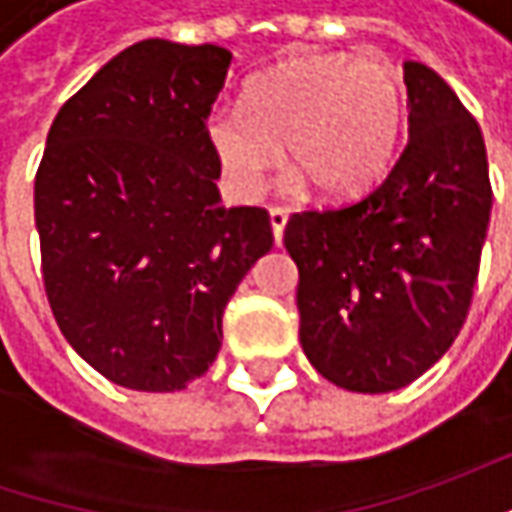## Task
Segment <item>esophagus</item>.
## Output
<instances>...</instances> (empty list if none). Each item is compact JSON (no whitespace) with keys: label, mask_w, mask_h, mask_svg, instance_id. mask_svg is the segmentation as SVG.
Wrapping results in <instances>:
<instances>
[{"label":"esophagus","mask_w":512,"mask_h":512,"mask_svg":"<svg viewBox=\"0 0 512 512\" xmlns=\"http://www.w3.org/2000/svg\"><path fill=\"white\" fill-rule=\"evenodd\" d=\"M287 225V210L285 207H270V227H273V239L276 245H282V236H285Z\"/></svg>","instance_id":"34e87169"}]
</instances>
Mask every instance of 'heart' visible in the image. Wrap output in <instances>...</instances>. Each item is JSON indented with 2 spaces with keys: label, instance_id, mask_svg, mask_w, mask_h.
Returning a JSON list of instances; mask_svg holds the SVG:
<instances>
[{
  "label": "heart",
  "instance_id": "obj_1",
  "mask_svg": "<svg viewBox=\"0 0 512 512\" xmlns=\"http://www.w3.org/2000/svg\"><path fill=\"white\" fill-rule=\"evenodd\" d=\"M407 122L402 70L384 56L313 53L253 76L242 110H213L205 136L227 190L256 199L282 159L322 199H350L390 170Z\"/></svg>",
  "mask_w": 512,
  "mask_h": 512
}]
</instances>
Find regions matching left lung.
Here are the masks:
<instances>
[{
    "instance_id": "obj_1",
    "label": "left lung",
    "mask_w": 512,
    "mask_h": 512,
    "mask_svg": "<svg viewBox=\"0 0 512 512\" xmlns=\"http://www.w3.org/2000/svg\"><path fill=\"white\" fill-rule=\"evenodd\" d=\"M407 145L359 202L287 219L299 342L327 382L390 393L459 336L482 262L493 187L482 128L453 88L404 62Z\"/></svg>"
}]
</instances>
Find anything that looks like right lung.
Listing matches in <instances>:
<instances>
[{
    "label": "right lung",
    "mask_w": 512,
    "mask_h": 512,
    "mask_svg": "<svg viewBox=\"0 0 512 512\" xmlns=\"http://www.w3.org/2000/svg\"><path fill=\"white\" fill-rule=\"evenodd\" d=\"M230 50L136 42L56 113L36 170L42 279L70 347L113 384L207 373L222 316L273 247L265 207H225L205 122Z\"/></svg>",
    "instance_id": "1"
}]
</instances>
